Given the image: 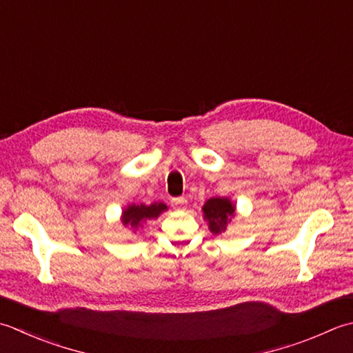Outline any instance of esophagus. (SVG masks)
Instances as JSON below:
<instances>
[{
    "label": "esophagus",
    "mask_w": 353,
    "mask_h": 353,
    "mask_svg": "<svg viewBox=\"0 0 353 353\" xmlns=\"http://www.w3.org/2000/svg\"><path fill=\"white\" fill-rule=\"evenodd\" d=\"M171 205H172V208H174V210L182 211V210L186 208V199H185V197H176V199H172V200H171Z\"/></svg>",
    "instance_id": "1"
}]
</instances>
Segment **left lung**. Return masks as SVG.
<instances>
[{"label":"left lung","mask_w":353,"mask_h":353,"mask_svg":"<svg viewBox=\"0 0 353 353\" xmlns=\"http://www.w3.org/2000/svg\"><path fill=\"white\" fill-rule=\"evenodd\" d=\"M202 212L210 231L214 236H219L226 232L228 225L236 217L237 206L230 197H211L202 206Z\"/></svg>","instance_id":"left-lung-1"}]
</instances>
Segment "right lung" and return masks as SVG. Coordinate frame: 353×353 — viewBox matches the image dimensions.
I'll use <instances>...</instances> for the list:
<instances>
[{"instance_id":"right-lung-1","label":"right lung","mask_w":353,"mask_h":353,"mask_svg":"<svg viewBox=\"0 0 353 353\" xmlns=\"http://www.w3.org/2000/svg\"><path fill=\"white\" fill-rule=\"evenodd\" d=\"M165 211H168V206L163 202H153L151 205L131 203L122 210L121 223L123 228H128L136 234V231L142 230L148 220L157 219Z\"/></svg>"}]
</instances>
